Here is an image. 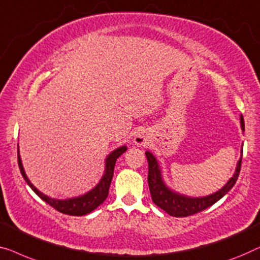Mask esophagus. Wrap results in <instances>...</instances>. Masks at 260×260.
Segmentation results:
<instances>
[{
  "instance_id": "esophagus-1",
  "label": "esophagus",
  "mask_w": 260,
  "mask_h": 260,
  "mask_svg": "<svg viewBox=\"0 0 260 260\" xmlns=\"http://www.w3.org/2000/svg\"><path fill=\"white\" fill-rule=\"evenodd\" d=\"M134 142H135V145H138V146H145L146 144H147V139H146V137L142 133H139L135 135Z\"/></svg>"
}]
</instances>
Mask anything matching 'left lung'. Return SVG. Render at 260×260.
<instances>
[{"label": "left lung", "mask_w": 260, "mask_h": 260, "mask_svg": "<svg viewBox=\"0 0 260 260\" xmlns=\"http://www.w3.org/2000/svg\"><path fill=\"white\" fill-rule=\"evenodd\" d=\"M240 126L241 131H245L244 119L243 115L240 116ZM146 156L148 160V186L149 192H151L152 200L156 206H159L172 217H187L198 213V212L204 211L205 208L212 206L218 200H220L233 186H235L237 179H238L240 166H241V158H243V148H241L240 159L237 162V167L233 177L221 187L219 191L212 193L206 197H188L185 194L173 191L165 184L162 179V172L158 160L151 152H146Z\"/></svg>", "instance_id": "1"}]
</instances>
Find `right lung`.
Masks as SVG:
<instances>
[{"label": "right lung", "mask_w": 260, "mask_h": 260, "mask_svg": "<svg viewBox=\"0 0 260 260\" xmlns=\"http://www.w3.org/2000/svg\"><path fill=\"white\" fill-rule=\"evenodd\" d=\"M127 151V146H121V147L114 149V151L109 153L107 158L105 160V172L102 174L100 181L98 182V185L95 186L94 188L90 189L85 194L74 197V198L69 199H54L50 198V197L43 194L42 192H40L38 188L35 187L34 185L31 184L30 180H29L27 174H25L23 165H22L21 156H20V151L17 148V161H19V167L21 171L22 177L24 178V180L29 185L32 191H34L36 194H38L40 198H41L43 202L49 204L50 206L55 208L58 212L64 214L69 215H86L90 213V212L94 211L95 208L105 202L108 197V191L109 186H111L113 173H114V166L116 162V159L119 158L122 153Z\"/></svg>", "instance_id": "right-lung-1"}]
</instances>
